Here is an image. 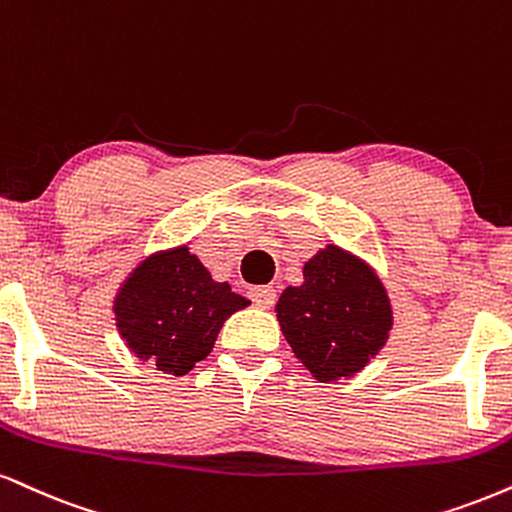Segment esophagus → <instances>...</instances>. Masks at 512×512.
Instances as JSON below:
<instances>
[{
    "mask_svg": "<svg viewBox=\"0 0 512 512\" xmlns=\"http://www.w3.org/2000/svg\"><path fill=\"white\" fill-rule=\"evenodd\" d=\"M250 298L257 307H262V310H269V307H274V303H276V291L272 286H255L250 291Z\"/></svg>",
    "mask_w": 512,
    "mask_h": 512,
    "instance_id": "1",
    "label": "esophagus"
}]
</instances>
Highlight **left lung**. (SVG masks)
Instances as JSON below:
<instances>
[{
  "label": "left lung",
  "instance_id": "obj_1",
  "mask_svg": "<svg viewBox=\"0 0 512 512\" xmlns=\"http://www.w3.org/2000/svg\"><path fill=\"white\" fill-rule=\"evenodd\" d=\"M303 286L276 303L295 357L319 381L353 377L384 348L393 312L379 276L338 245H326L303 267Z\"/></svg>",
  "mask_w": 512,
  "mask_h": 512
}]
</instances>
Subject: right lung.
I'll return each mask as SVG.
<instances>
[{"label": "right lung", "mask_w": 512, "mask_h": 512, "mask_svg": "<svg viewBox=\"0 0 512 512\" xmlns=\"http://www.w3.org/2000/svg\"><path fill=\"white\" fill-rule=\"evenodd\" d=\"M250 300L214 281L186 245L147 257L114 300L119 334L140 360L183 377L212 353L221 326Z\"/></svg>", "instance_id": "1"}]
</instances>
